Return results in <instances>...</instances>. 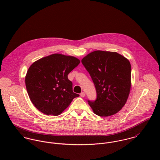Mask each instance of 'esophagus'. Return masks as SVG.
I'll return each mask as SVG.
<instances>
[{
  "label": "esophagus",
  "instance_id": "1",
  "mask_svg": "<svg viewBox=\"0 0 160 160\" xmlns=\"http://www.w3.org/2000/svg\"><path fill=\"white\" fill-rule=\"evenodd\" d=\"M80 95H81V97H84L85 96V93H84V92H81V93H80Z\"/></svg>",
  "mask_w": 160,
  "mask_h": 160
}]
</instances>
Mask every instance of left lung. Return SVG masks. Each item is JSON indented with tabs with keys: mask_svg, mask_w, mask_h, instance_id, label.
<instances>
[{
	"mask_svg": "<svg viewBox=\"0 0 160 160\" xmlns=\"http://www.w3.org/2000/svg\"><path fill=\"white\" fill-rule=\"evenodd\" d=\"M81 62L96 89L95 100H88L94 113L105 117L118 113L125 105L131 89L129 61L116 52L97 50Z\"/></svg>",
	"mask_w": 160,
	"mask_h": 160,
	"instance_id": "left-lung-1",
	"label": "left lung"
}]
</instances>
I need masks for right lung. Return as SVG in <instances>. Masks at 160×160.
I'll list each match as a JSON object with an SVG mask.
<instances>
[{
    "label": "right lung",
    "mask_w": 160,
    "mask_h": 160,
    "mask_svg": "<svg viewBox=\"0 0 160 160\" xmlns=\"http://www.w3.org/2000/svg\"><path fill=\"white\" fill-rule=\"evenodd\" d=\"M80 63L79 59L55 53L41 58L28 69L25 84L30 100L44 114H61L79 95L72 91L68 74Z\"/></svg>",
    "instance_id": "1"
}]
</instances>
